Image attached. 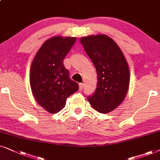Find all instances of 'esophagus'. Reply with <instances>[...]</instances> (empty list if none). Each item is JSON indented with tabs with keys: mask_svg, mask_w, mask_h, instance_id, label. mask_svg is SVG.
Returning <instances> with one entry per match:
<instances>
[{
	"mask_svg": "<svg viewBox=\"0 0 160 160\" xmlns=\"http://www.w3.org/2000/svg\"><path fill=\"white\" fill-rule=\"evenodd\" d=\"M84 88V84L83 83H80L79 84V88H80V90H82Z\"/></svg>",
	"mask_w": 160,
	"mask_h": 160,
	"instance_id": "obj_1",
	"label": "esophagus"
}]
</instances>
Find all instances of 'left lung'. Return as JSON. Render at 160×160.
<instances>
[{
  "label": "left lung",
  "instance_id": "8db88e82",
  "mask_svg": "<svg viewBox=\"0 0 160 160\" xmlns=\"http://www.w3.org/2000/svg\"><path fill=\"white\" fill-rule=\"evenodd\" d=\"M80 43L97 70V85L90 105L101 113L118 107L126 97L129 86V69L122 51L105 34L82 37Z\"/></svg>",
  "mask_w": 160,
  "mask_h": 160
}]
</instances>
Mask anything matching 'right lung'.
<instances>
[{
    "instance_id": "1",
    "label": "right lung",
    "mask_w": 160,
    "mask_h": 160,
    "mask_svg": "<svg viewBox=\"0 0 160 160\" xmlns=\"http://www.w3.org/2000/svg\"><path fill=\"white\" fill-rule=\"evenodd\" d=\"M75 41L76 37L50 38L44 42L32 61V93L37 103L50 113L62 110L67 98L79 89L63 65V59Z\"/></svg>"
}]
</instances>
